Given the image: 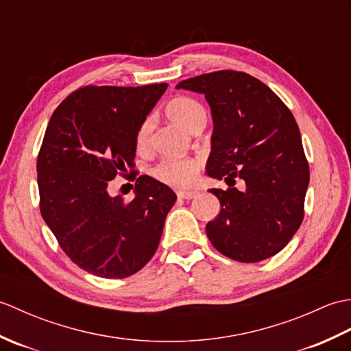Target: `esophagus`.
<instances>
[{"mask_svg":"<svg viewBox=\"0 0 351 351\" xmlns=\"http://www.w3.org/2000/svg\"><path fill=\"white\" fill-rule=\"evenodd\" d=\"M199 196V191H178V197L185 199V200H191Z\"/></svg>","mask_w":351,"mask_h":351,"instance_id":"esophagus-1","label":"esophagus"}]
</instances>
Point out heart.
I'll use <instances>...</instances> for the list:
<instances>
[{"instance_id":"heart-1","label":"heart","mask_w":351,"mask_h":351,"mask_svg":"<svg viewBox=\"0 0 351 351\" xmlns=\"http://www.w3.org/2000/svg\"><path fill=\"white\" fill-rule=\"evenodd\" d=\"M166 114L170 121H173L184 130L190 132L195 131L206 123V110L199 101L190 96H176L166 106ZM154 128L152 117H146L138 125L136 132V145L138 149H145L151 140ZM200 169L199 160H161L149 170L154 180L160 181L170 187H189L196 180V175Z\"/></svg>"}]
</instances>
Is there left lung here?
Returning a JSON list of instances; mask_svg holds the SVG:
<instances>
[{"instance_id":"1","label":"left lung","mask_w":351,"mask_h":351,"mask_svg":"<svg viewBox=\"0 0 351 351\" xmlns=\"http://www.w3.org/2000/svg\"><path fill=\"white\" fill-rule=\"evenodd\" d=\"M178 88L204 93L214 131L206 173L225 180L211 189L220 214L206 235L223 255L259 263L289 243L304 215L309 164L299 126L270 87L238 71H217L181 81ZM241 179L246 190L233 187Z\"/></svg>"}]
</instances>
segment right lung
Returning <instances> with one entry per match:
<instances>
[{"label":"right lung","instance_id":"obj_1","mask_svg":"<svg viewBox=\"0 0 351 351\" xmlns=\"http://www.w3.org/2000/svg\"><path fill=\"white\" fill-rule=\"evenodd\" d=\"M166 87H81L56 108L45 131L37 155L40 214L72 263L99 278H128L151 261L176 200L146 175L137 178L128 202L107 191L116 175L128 176L138 125Z\"/></svg>","mask_w":351,"mask_h":351}]
</instances>
